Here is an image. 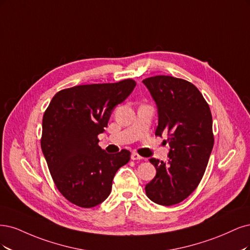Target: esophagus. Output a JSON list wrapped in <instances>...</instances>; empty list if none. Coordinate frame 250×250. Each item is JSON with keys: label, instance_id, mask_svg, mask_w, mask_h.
<instances>
[{"label": "esophagus", "instance_id": "obj_1", "mask_svg": "<svg viewBox=\"0 0 250 250\" xmlns=\"http://www.w3.org/2000/svg\"><path fill=\"white\" fill-rule=\"evenodd\" d=\"M131 158H132V160H141V159H143V157H141L139 154H137V152H133Z\"/></svg>", "mask_w": 250, "mask_h": 250}]
</instances>
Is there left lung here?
<instances>
[{"mask_svg": "<svg viewBox=\"0 0 250 250\" xmlns=\"http://www.w3.org/2000/svg\"><path fill=\"white\" fill-rule=\"evenodd\" d=\"M159 114L156 136L167 135L168 162L150 158L157 174L146 186L147 197L162 206L186 199L203 179L214 146L213 119L203 94L192 83L170 76L143 80Z\"/></svg>", "mask_w": 250, "mask_h": 250, "instance_id": "left-lung-1", "label": "left lung"}]
</instances>
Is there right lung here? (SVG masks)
Masks as SVG:
<instances>
[{
  "instance_id": "right-lung-1",
  "label": "right lung",
  "mask_w": 250,
  "mask_h": 250,
  "mask_svg": "<svg viewBox=\"0 0 250 250\" xmlns=\"http://www.w3.org/2000/svg\"><path fill=\"white\" fill-rule=\"evenodd\" d=\"M135 86L134 80L126 79L66 88L46 108L40 146L56 187L69 203L86 208L103 203L116 171L130 161L126 149L107 154L98 136Z\"/></svg>"
}]
</instances>
